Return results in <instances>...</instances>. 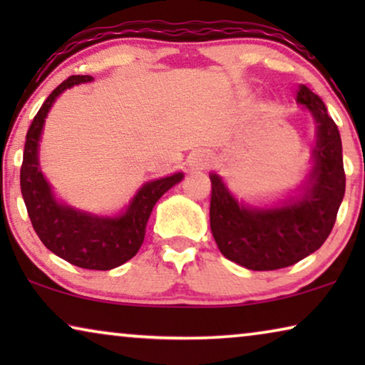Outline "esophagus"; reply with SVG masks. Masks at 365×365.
Here are the masks:
<instances>
[{
    "label": "esophagus",
    "mask_w": 365,
    "mask_h": 365,
    "mask_svg": "<svg viewBox=\"0 0 365 365\" xmlns=\"http://www.w3.org/2000/svg\"><path fill=\"white\" fill-rule=\"evenodd\" d=\"M212 158L206 151H196L189 156V166L192 169H206L211 166Z\"/></svg>",
    "instance_id": "1"
}]
</instances>
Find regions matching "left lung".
I'll return each mask as SVG.
<instances>
[{"instance_id":"left-lung-1","label":"left lung","mask_w":365,"mask_h":365,"mask_svg":"<svg viewBox=\"0 0 365 365\" xmlns=\"http://www.w3.org/2000/svg\"><path fill=\"white\" fill-rule=\"evenodd\" d=\"M297 103L317 123L314 168L302 194L281 206L251 207L237 202L221 176H209L214 241L224 257L251 271H276L317 251L332 231L346 192L341 134L326 104L304 84Z\"/></svg>"}]
</instances>
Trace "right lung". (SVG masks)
Segmentation results:
<instances>
[{"label":"right lung","mask_w":365,"mask_h":365,"mask_svg":"<svg viewBox=\"0 0 365 365\" xmlns=\"http://www.w3.org/2000/svg\"><path fill=\"white\" fill-rule=\"evenodd\" d=\"M93 81V76H69L46 98L26 133L21 173V194L33 229L49 251L83 269L109 271L136 256L146 234V224L158 199L184 178L182 173L149 181L131 199L126 211L101 217L59 202L38 159L44 119L64 89Z\"/></svg>","instance_id":"obj_1"}]
</instances>
